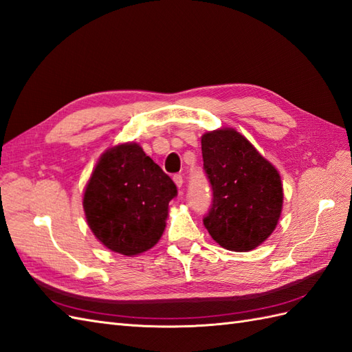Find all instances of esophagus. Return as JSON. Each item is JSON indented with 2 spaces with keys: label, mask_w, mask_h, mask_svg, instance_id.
<instances>
[{
  "label": "esophagus",
  "mask_w": 352,
  "mask_h": 352,
  "mask_svg": "<svg viewBox=\"0 0 352 352\" xmlns=\"http://www.w3.org/2000/svg\"><path fill=\"white\" fill-rule=\"evenodd\" d=\"M173 181H175V184H176L177 188H182V185H184V177H182L181 175H175V176H173Z\"/></svg>",
  "instance_id": "1"
}]
</instances>
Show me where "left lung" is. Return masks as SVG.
I'll list each match as a JSON object with an SVG mask.
<instances>
[{
    "mask_svg": "<svg viewBox=\"0 0 352 352\" xmlns=\"http://www.w3.org/2000/svg\"><path fill=\"white\" fill-rule=\"evenodd\" d=\"M201 153L213 194L204 227L226 250H254L280 217L284 191L278 170L233 128L203 134Z\"/></svg>",
    "mask_w": 352,
    "mask_h": 352,
    "instance_id": "1",
    "label": "left lung"
}]
</instances>
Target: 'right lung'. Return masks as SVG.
<instances>
[{"instance_id": "1", "label": "right lung", "mask_w": 352, "mask_h": 352, "mask_svg": "<svg viewBox=\"0 0 352 352\" xmlns=\"http://www.w3.org/2000/svg\"><path fill=\"white\" fill-rule=\"evenodd\" d=\"M175 182L137 143L102 153L85 188L88 226L110 251L133 256L151 250L164 233Z\"/></svg>"}]
</instances>
